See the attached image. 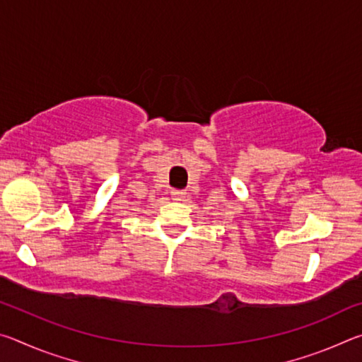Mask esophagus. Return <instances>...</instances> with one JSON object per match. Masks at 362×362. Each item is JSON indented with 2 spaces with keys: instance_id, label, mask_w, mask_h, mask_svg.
<instances>
[{
  "instance_id": "esophagus-1",
  "label": "esophagus",
  "mask_w": 362,
  "mask_h": 362,
  "mask_svg": "<svg viewBox=\"0 0 362 362\" xmlns=\"http://www.w3.org/2000/svg\"><path fill=\"white\" fill-rule=\"evenodd\" d=\"M173 194H174V198H182V194H183V192H180V189H174V192H173Z\"/></svg>"
}]
</instances>
